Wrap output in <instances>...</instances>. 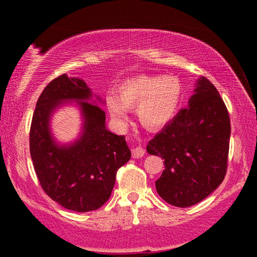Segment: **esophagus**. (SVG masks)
<instances>
[{"label":"esophagus","mask_w":257,"mask_h":257,"mask_svg":"<svg viewBox=\"0 0 257 257\" xmlns=\"http://www.w3.org/2000/svg\"><path fill=\"white\" fill-rule=\"evenodd\" d=\"M144 154H145V150H144L142 146L135 147V149L132 150V157L135 158V159H139V158L144 157Z\"/></svg>","instance_id":"obj_1"}]
</instances>
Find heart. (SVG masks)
<instances>
[{
    "label": "heart",
    "instance_id": "1",
    "mask_svg": "<svg viewBox=\"0 0 257 257\" xmlns=\"http://www.w3.org/2000/svg\"><path fill=\"white\" fill-rule=\"evenodd\" d=\"M119 96L107 94L108 114L117 126L128 119V108L137 107L140 124L158 130L173 120L180 107L182 86L175 76H136L122 82Z\"/></svg>",
    "mask_w": 257,
    "mask_h": 257
}]
</instances>
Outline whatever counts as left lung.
<instances>
[{
    "mask_svg": "<svg viewBox=\"0 0 257 257\" xmlns=\"http://www.w3.org/2000/svg\"><path fill=\"white\" fill-rule=\"evenodd\" d=\"M229 138L226 105L216 87L200 77L187 107L147 144V153L165 159L158 194L181 208L207 198L226 175Z\"/></svg>",
    "mask_w": 257,
    "mask_h": 257,
    "instance_id": "left-lung-1",
    "label": "left lung"
}]
</instances>
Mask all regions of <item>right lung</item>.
<instances>
[{
	"mask_svg": "<svg viewBox=\"0 0 257 257\" xmlns=\"http://www.w3.org/2000/svg\"><path fill=\"white\" fill-rule=\"evenodd\" d=\"M105 101L84 79L62 75L38 98L30 127V156L42 188L50 198L73 212H91L111 196L119 167L131 159L124 136L108 131ZM73 104L80 110L81 131L69 143L52 132L51 120L59 108Z\"/></svg>",
	"mask_w": 257,
	"mask_h": 257,
	"instance_id": "add662e5",
	"label": "right lung"
}]
</instances>
